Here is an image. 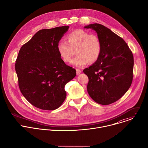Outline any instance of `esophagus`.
I'll list each match as a JSON object with an SVG mask.
<instances>
[{"instance_id": "obj_1", "label": "esophagus", "mask_w": 148, "mask_h": 148, "mask_svg": "<svg viewBox=\"0 0 148 148\" xmlns=\"http://www.w3.org/2000/svg\"><path fill=\"white\" fill-rule=\"evenodd\" d=\"M81 70H80L79 69H76V73H77V75H79V74H80L81 73Z\"/></svg>"}]
</instances>
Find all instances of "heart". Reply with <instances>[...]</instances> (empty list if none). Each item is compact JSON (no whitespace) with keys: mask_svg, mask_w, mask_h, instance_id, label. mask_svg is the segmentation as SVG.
I'll return each instance as SVG.
<instances>
[{"mask_svg":"<svg viewBox=\"0 0 148 148\" xmlns=\"http://www.w3.org/2000/svg\"><path fill=\"white\" fill-rule=\"evenodd\" d=\"M67 41L60 40L57 46V51L64 62H69L75 53L77 56L71 64L81 67L88 62H94L99 58L101 52V42L95 34H90L82 30H77L69 33Z\"/></svg>","mask_w":148,"mask_h":148,"instance_id":"obj_1","label":"heart"}]
</instances>
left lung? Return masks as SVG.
I'll list each match as a JSON object with an SVG mask.
<instances>
[{"mask_svg":"<svg viewBox=\"0 0 148 148\" xmlns=\"http://www.w3.org/2000/svg\"><path fill=\"white\" fill-rule=\"evenodd\" d=\"M84 28L95 31L102 46L99 58L83 71L89 79L88 93L98 103L111 104L120 99L131 86L132 53L121 37L104 26L94 23Z\"/></svg>","mask_w":148,"mask_h":148,"instance_id":"1","label":"left lung"}]
</instances>
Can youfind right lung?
Here are the masks:
<instances>
[{
  "mask_svg": "<svg viewBox=\"0 0 148 148\" xmlns=\"http://www.w3.org/2000/svg\"><path fill=\"white\" fill-rule=\"evenodd\" d=\"M69 26L42 29L21 47L15 70L20 90L34 107L44 110L59 108L66 98V84L76 75L57 49Z\"/></svg>",
  "mask_w": 148,
  "mask_h": 148,
  "instance_id": "obj_1",
  "label": "right lung"
}]
</instances>
